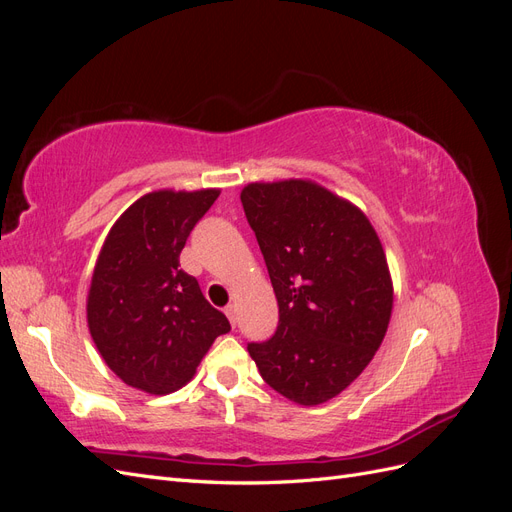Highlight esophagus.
Segmentation results:
<instances>
[{
    "instance_id": "1",
    "label": "esophagus",
    "mask_w": 512,
    "mask_h": 512,
    "mask_svg": "<svg viewBox=\"0 0 512 512\" xmlns=\"http://www.w3.org/2000/svg\"><path fill=\"white\" fill-rule=\"evenodd\" d=\"M224 314L228 316V320H230L232 327H235V324H237V309H235V305H228V307L224 309Z\"/></svg>"
}]
</instances>
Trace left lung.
<instances>
[{"mask_svg":"<svg viewBox=\"0 0 512 512\" xmlns=\"http://www.w3.org/2000/svg\"><path fill=\"white\" fill-rule=\"evenodd\" d=\"M241 203L280 307L275 335L247 352L273 391L324 404L359 378L389 327L382 243L361 209L312 181L250 183Z\"/></svg>","mask_w":512,"mask_h":512,"instance_id":"8db88e82","label":"left lung"}]
</instances>
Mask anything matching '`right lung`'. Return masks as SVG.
I'll use <instances>...</instances> for the list:
<instances>
[{"mask_svg": "<svg viewBox=\"0 0 512 512\" xmlns=\"http://www.w3.org/2000/svg\"><path fill=\"white\" fill-rule=\"evenodd\" d=\"M220 190H160L121 213L102 245L87 297L89 333L104 363L134 389L166 395L230 331L228 318L179 269L192 228Z\"/></svg>", "mask_w": 512, "mask_h": 512, "instance_id": "1", "label": "right lung"}]
</instances>
